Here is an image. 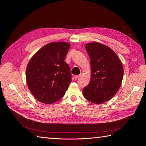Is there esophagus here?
I'll return each instance as SVG.
<instances>
[{
    "label": "esophagus",
    "instance_id": "34e87169",
    "mask_svg": "<svg viewBox=\"0 0 146 146\" xmlns=\"http://www.w3.org/2000/svg\"><path fill=\"white\" fill-rule=\"evenodd\" d=\"M81 76V74H80V75H77V76H76L74 77V78H75V79H77V78H78L79 77H80Z\"/></svg>",
    "mask_w": 146,
    "mask_h": 146
}]
</instances>
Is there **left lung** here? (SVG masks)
I'll use <instances>...</instances> for the list:
<instances>
[{
    "mask_svg": "<svg viewBox=\"0 0 146 146\" xmlns=\"http://www.w3.org/2000/svg\"><path fill=\"white\" fill-rule=\"evenodd\" d=\"M85 48L90 59L91 76L83 94L90 102L102 104L118 91L123 78V66L116 53L107 46L92 42L86 44Z\"/></svg>",
    "mask_w": 146,
    "mask_h": 146,
    "instance_id": "obj_1",
    "label": "left lung"
}]
</instances>
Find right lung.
<instances>
[{
  "label": "right lung",
  "mask_w": 146,
  "mask_h": 146,
  "mask_svg": "<svg viewBox=\"0 0 146 146\" xmlns=\"http://www.w3.org/2000/svg\"><path fill=\"white\" fill-rule=\"evenodd\" d=\"M66 42H52L43 46L29 61L26 81L30 92L39 102L51 104L64 96L72 75L64 61L69 49Z\"/></svg>",
  "instance_id": "1"
}]
</instances>
